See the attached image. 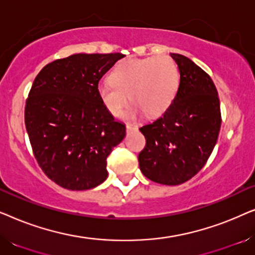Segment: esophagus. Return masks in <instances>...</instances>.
I'll return each instance as SVG.
<instances>
[{
    "instance_id": "obj_1",
    "label": "esophagus",
    "mask_w": 255,
    "mask_h": 255,
    "mask_svg": "<svg viewBox=\"0 0 255 255\" xmlns=\"http://www.w3.org/2000/svg\"><path fill=\"white\" fill-rule=\"evenodd\" d=\"M137 130H138V128L134 127V125H131V124L127 125V132H128V133H130V132H132V131H137Z\"/></svg>"
}]
</instances>
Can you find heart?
<instances>
[{"instance_id":"obj_1","label":"heart","mask_w":255,"mask_h":255,"mask_svg":"<svg viewBox=\"0 0 255 255\" xmlns=\"http://www.w3.org/2000/svg\"><path fill=\"white\" fill-rule=\"evenodd\" d=\"M109 79L97 86V96L114 116L123 111L130 99L133 104L123 114L127 120H135L144 113L148 116L165 113L180 85L179 69L167 55L128 59L114 68Z\"/></svg>"}]
</instances>
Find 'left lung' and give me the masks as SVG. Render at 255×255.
Returning <instances> with one entry per match:
<instances>
[{
	"label": "left lung",
	"instance_id": "obj_1",
	"mask_svg": "<svg viewBox=\"0 0 255 255\" xmlns=\"http://www.w3.org/2000/svg\"><path fill=\"white\" fill-rule=\"evenodd\" d=\"M170 57L179 67V89L161 117L139 128L146 146L138 161L147 179L176 186L203 168L217 142L222 116L217 89L209 74L182 54Z\"/></svg>",
	"mask_w": 255,
	"mask_h": 255
}]
</instances>
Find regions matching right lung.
<instances>
[{
	"label": "right lung",
	"mask_w": 255,
	"mask_h": 255,
	"mask_svg": "<svg viewBox=\"0 0 255 255\" xmlns=\"http://www.w3.org/2000/svg\"><path fill=\"white\" fill-rule=\"evenodd\" d=\"M122 53H79L47 64L25 103V128L38 165L69 190L95 188L108 177L107 158L125 137L97 96L102 76Z\"/></svg>",
	"instance_id": "add662e5"
}]
</instances>
